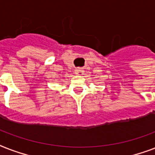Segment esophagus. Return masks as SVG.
Here are the masks:
<instances>
[{"instance_id": "esophagus-1", "label": "esophagus", "mask_w": 155, "mask_h": 155, "mask_svg": "<svg viewBox=\"0 0 155 155\" xmlns=\"http://www.w3.org/2000/svg\"><path fill=\"white\" fill-rule=\"evenodd\" d=\"M75 73L76 75H83V73H84V70L82 68H80V67H78L75 70Z\"/></svg>"}]
</instances>
